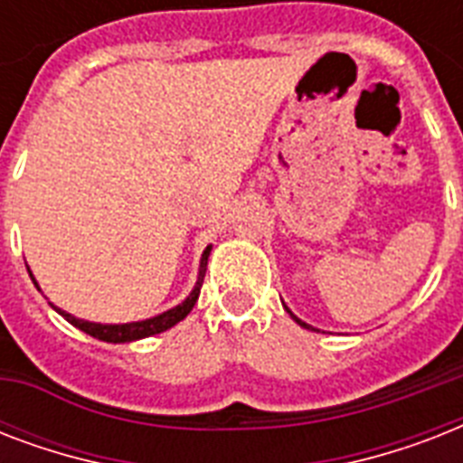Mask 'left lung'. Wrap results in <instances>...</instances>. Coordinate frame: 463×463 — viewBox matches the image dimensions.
Returning <instances> with one entry per match:
<instances>
[{"mask_svg":"<svg viewBox=\"0 0 463 463\" xmlns=\"http://www.w3.org/2000/svg\"><path fill=\"white\" fill-rule=\"evenodd\" d=\"M286 309H288V307H286ZM288 315L293 317V319H296V322L300 324V326H305V329H309V331H319V329H315V326H309L307 322H303V319H300V317H296V315H293V312H290V309H288Z\"/></svg>","mask_w":463,"mask_h":463,"instance_id":"1","label":"left lung"}]
</instances>
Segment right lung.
Masks as SVG:
<instances>
[{
    "instance_id": "obj_1",
    "label": "right lung",
    "mask_w": 463,
    "mask_h": 463,
    "mask_svg": "<svg viewBox=\"0 0 463 463\" xmlns=\"http://www.w3.org/2000/svg\"><path fill=\"white\" fill-rule=\"evenodd\" d=\"M209 254H211V245L203 250L202 254V261H199V274H196V283L192 293H189L180 305H175V307L165 309V312H160V315L151 317V319H141V322H127V324H100V322H89V319H79V317L69 315L64 312L61 307L52 305L57 312H60L69 324H74L76 329L86 331L89 336L98 338V341H105V344H129V341H139V338H146V336H154V334H160V331H167L170 326H175L177 322H182L184 317L192 312V307L196 305L199 300V290H202V283H203V274H206V261H209ZM28 274H31V269H28ZM33 283H35V288L40 290L38 281H35V276L31 274Z\"/></svg>"
}]
</instances>
